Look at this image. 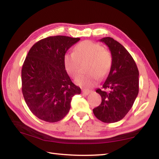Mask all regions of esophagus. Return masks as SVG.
Here are the masks:
<instances>
[{
    "instance_id": "obj_1",
    "label": "esophagus",
    "mask_w": 159,
    "mask_h": 159,
    "mask_svg": "<svg viewBox=\"0 0 159 159\" xmlns=\"http://www.w3.org/2000/svg\"><path fill=\"white\" fill-rule=\"evenodd\" d=\"M82 93L84 95H88L89 93H90V91L88 90V89H82Z\"/></svg>"
}]
</instances>
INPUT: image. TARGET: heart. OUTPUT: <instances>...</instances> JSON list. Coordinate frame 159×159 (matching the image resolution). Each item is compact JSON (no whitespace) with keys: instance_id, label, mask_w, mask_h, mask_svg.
Wrapping results in <instances>:
<instances>
[{"instance_id":"heart-1","label":"heart","mask_w":159,"mask_h":159,"mask_svg":"<svg viewBox=\"0 0 159 159\" xmlns=\"http://www.w3.org/2000/svg\"><path fill=\"white\" fill-rule=\"evenodd\" d=\"M89 60L87 71L89 74L80 75L75 78L77 85L89 88L94 85L97 78L102 79L107 75L112 65V58L107 51L97 42L85 40L74 48V53H67L64 56L66 71L71 76L79 72L80 61Z\"/></svg>"}]
</instances>
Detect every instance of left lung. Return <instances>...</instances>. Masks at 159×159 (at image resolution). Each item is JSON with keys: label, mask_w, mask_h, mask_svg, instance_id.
<instances>
[{"label": "left lung", "mask_w": 159, "mask_h": 159, "mask_svg": "<svg viewBox=\"0 0 159 159\" xmlns=\"http://www.w3.org/2000/svg\"><path fill=\"white\" fill-rule=\"evenodd\" d=\"M100 42L111 51L112 65L102 88L96 89L102 103L93 112L102 122L113 123L123 119L134 104L139 91V71L132 56L120 43L109 37Z\"/></svg>", "instance_id": "left-lung-1"}]
</instances>
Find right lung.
I'll list each match as a JSON object with an SVG mask.
<instances>
[{"instance_id": "right-lung-1", "label": "right lung", "mask_w": 159, "mask_h": 159, "mask_svg": "<svg viewBox=\"0 0 159 159\" xmlns=\"http://www.w3.org/2000/svg\"><path fill=\"white\" fill-rule=\"evenodd\" d=\"M80 38L57 35L39 40L31 47L21 70L22 92L30 111L39 119L56 122L63 119L80 88L65 70L64 56Z\"/></svg>"}]
</instances>
